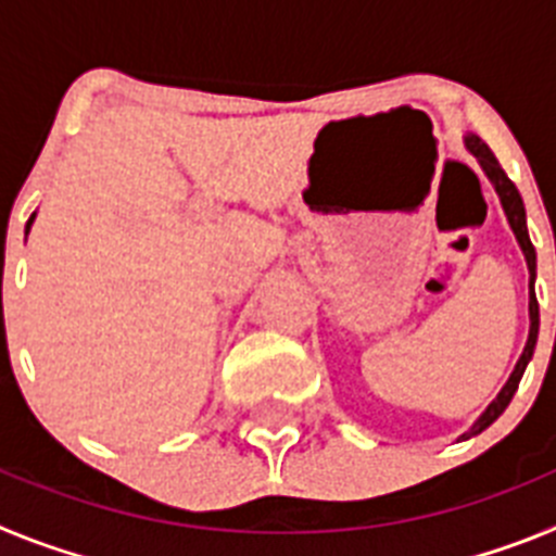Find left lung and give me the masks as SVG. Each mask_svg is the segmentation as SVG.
I'll return each mask as SVG.
<instances>
[{"instance_id": "8db88e82", "label": "left lung", "mask_w": 556, "mask_h": 556, "mask_svg": "<svg viewBox=\"0 0 556 556\" xmlns=\"http://www.w3.org/2000/svg\"><path fill=\"white\" fill-rule=\"evenodd\" d=\"M465 147L470 150V155H476V161L481 164V169H484V175L490 178V184H493V189L498 191V200L501 205H504V214H507L509 219V228H513L515 239H518L520 250H523V255H527V267H529V339H527V348H523V353H520L518 365H515L513 376L507 378V384L501 387V392L495 395L493 404L488 406V409L481 412V417L476 420L473 426H470L468 434H462V440H470V437L481 434V431L488 429L490 424H495L501 415H504V409L509 406V401H513L515 390H518L520 378H523V370H527L529 358H532L534 353V345H538V328H540V308H538V298H534V269H538V255H534V244L532 239H529V230H527V211H523V200H520L518 189H515L513 180L507 178V172L501 169V164L495 161V155L490 152V147L484 144V141L479 139V136H465Z\"/></svg>"}]
</instances>
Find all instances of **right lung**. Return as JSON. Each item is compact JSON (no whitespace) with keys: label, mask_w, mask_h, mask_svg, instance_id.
I'll return each mask as SVG.
<instances>
[{"label":"right lung","mask_w":556,"mask_h":556,"mask_svg":"<svg viewBox=\"0 0 556 556\" xmlns=\"http://www.w3.org/2000/svg\"><path fill=\"white\" fill-rule=\"evenodd\" d=\"M33 219H36V214H33V217H29V223H27V230H29V225H33Z\"/></svg>","instance_id":"1"}]
</instances>
